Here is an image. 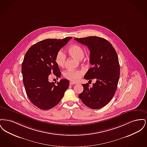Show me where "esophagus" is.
<instances>
[{"label":"esophagus","instance_id":"obj_1","mask_svg":"<svg viewBox=\"0 0 147 147\" xmlns=\"http://www.w3.org/2000/svg\"><path fill=\"white\" fill-rule=\"evenodd\" d=\"M69 84H70V85H74V84H76V83H74V82H70Z\"/></svg>","mask_w":147,"mask_h":147}]
</instances>
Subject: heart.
Listing matches in <instances>:
<instances>
[{"instance_id": "b5f03b06", "label": "heart", "mask_w": 147, "mask_h": 147, "mask_svg": "<svg viewBox=\"0 0 147 147\" xmlns=\"http://www.w3.org/2000/svg\"><path fill=\"white\" fill-rule=\"evenodd\" d=\"M68 52L70 56L78 60H82L84 57V49L81 46L74 44L70 46L68 49ZM56 63L59 67H63L66 62V55L62 50L58 51L55 58ZM83 71L80 70H67L64 72L63 76L66 79L73 82H77L80 78Z\"/></svg>"}]
</instances>
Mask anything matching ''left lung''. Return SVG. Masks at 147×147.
<instances>
[{
  "label": "left lung",
  "mask_w": 147,
  "mask_h": 147,
  "mask_svg": "<svg viewBox=\"0 0 147 147\" xmlns=\"http://www.w3.org/2000/svg\"><path fill=\"white\" fill-rule=\"evenodd\" d=\"M90 50L91 67L84 78L96 80L90 87L82 84L83 91L79 95L84 105L92 109H98L107 105L116 91L120 68L117 54L111 43L102 37L89 36L74 38Z\"/></svg>",
  "instance_id": "8db88e82"
}]
</instances>
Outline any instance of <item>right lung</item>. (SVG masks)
I'll use <instances>...</instances> for the list:
<instances>
[{
    "mask_svg": "<svg viewBox=\"0 0 147 147\" xmlns=\"http://www.w3.org/2000/svg\"><path fill=\"white\" fill-rule=\"evenodd\" d=\"M71 38L42 40L32 45L24 57L21 71L25 91L30 101L40 109L49 110L57 105L69 86L68 79H61L55 85L49 82V77L52 73L61 77L56 54Z\"/></svg>",
    "mask_w": 147,
    "mask_h": 147,
    "instance_id": "obj_1",
    "label": "right lung"
}]
</instances>
